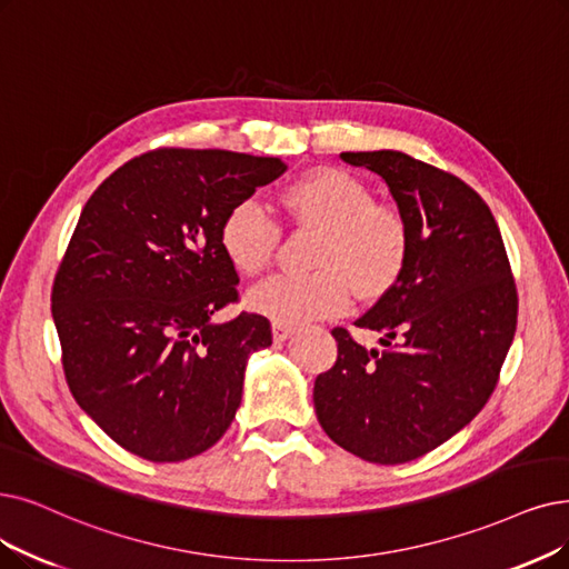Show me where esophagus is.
I'll return each mask as SVG.
<instances>
[{
    "mask_svg": "<svg viewBox=\"0 0 569 569\" xmlns=\"http://www.w3.org/2000/svg\"><path fill=\"white\" fill-rule=\"evenodd\" d=\"M293 329L289 325H282V322H272V338L278 340V343H284L287 338H291Z\"/></svg>",
    "mask_w": 569,
    "mask_h": 569,
    "instance_id": "34e87169",
    "label": "esophagus"
}]
</instances>
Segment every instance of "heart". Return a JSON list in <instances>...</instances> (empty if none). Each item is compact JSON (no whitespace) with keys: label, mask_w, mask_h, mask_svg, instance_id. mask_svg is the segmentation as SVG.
I'll use <instances>...</instances> for the list:
<instances>
[{"label":"heart","mask_w":569,"mask_h":569,"mask_svg":"<svg viewBox=\"0 0 569 569\" xmlns=\"http://www.w3.org/2000/svg\"><path fill=\"white\" fill-rule=\"evenodd\" d=\"M282 206L310 226H320L315 266L308 276L278 272L247 291V308L272 322L303 325L343 312L352 287L361 297L388 289L408 254L401 214L371 202V191L340 168H315L284 187ZM280 240V226L257 200H240L226 212L219 244L242 276L263 270Z\"/></svg>","instance_id":"heart-1"}]
</instances>
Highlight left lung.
<instances>
[{"instance_id":"8db88e82","label":"left lung","mask_w":569,"mask_h":569,"mask_svg":"<svg viewBox=\"0 0 569 569\" xmlns=\"http://www.w3.org/2000/svg\"><path fill=\"white\" fill-rule=\"evenodd\" d=\"M388 184L408 229L395 284L333 329L338 359L315 378V413L333 443L376 465L411 462L469 425L490 399L516 333L518 297L497 221L462 179L408 153L346 151Z\"/></svg>"}]
</instances>
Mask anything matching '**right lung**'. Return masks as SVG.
Wrapping results in <instances>:
<instances>
[{
  "label": "right lung",
  "instance_id": "right-lung-1",
  "mask_svg": "<svg viewBox=\"0 0 569 569\" xmlns=\"http://www.w3.org/2000/svg\"><path fill=\"white\" fill-rule=\"evenodd\" d=\"M287 166L223 149L132 158L88 198L53 284L67 385L88 418L151 462L214 446L242 401L247 359L272 343L238 301L221 221Z\"/></svg>",
  "mask_w": 569,
  "mask_h": 569
}]
</instances>
